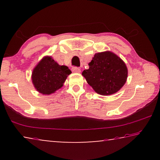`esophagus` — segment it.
Listing matches in <instances>:
<instances>
[{
	"label": "esophagus",
	"mask_w": 160,
	"mask_h": 160,
	"mask_svg": "<svg viewBox=\"0 0 160 160\" xmlns=\"http://www.w3.org/2000/svg\"><path fill=\"white\" fill-rule=\"evenodd\" d=\"M72 71L73 72H75V73H80V72H81V70L79 68L73 67L72 68Z\"/></svg>",
	"instance_id": "34e87169"
}]
</instances>
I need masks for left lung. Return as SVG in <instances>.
Returning a JSON list of instances; mask_svg holds the SVG:
<instances>
[{"instance_id": "left-lung-1", "label": "left lung", "mask_w": 160, "mask_h": 160, "mask_svg": "<svg viewBox=\"0 0 160 160\" xmlns=\"http://www.w3.org/2000/svg\"><path fill=\"white\" fill-rule=\"evenodd\" d=\"M88 65L89 69L83 70L82 75L97 94L106 96L115 94L126 82V65L112 51L95 53Z\"/></svg>"}]
</instances>
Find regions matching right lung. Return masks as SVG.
Masks as SVG:
<instances>
[{"label": "right lung", "mask_w": 160, "mask_h": 160, "mask_svg": "<svg viewBox=\"0 0 160 160\" xmlns=\"http://www.w3.org/2000/svg\"><path fill=\"white\" fill-rule=\"evenodd\" d=\"M70 73L68 67L60 66L51 56H46L34 68L32 81L39 93L49 95L63 87Z\"/></svg>", "instance_id": "right-lung-1"}]
</instances>
